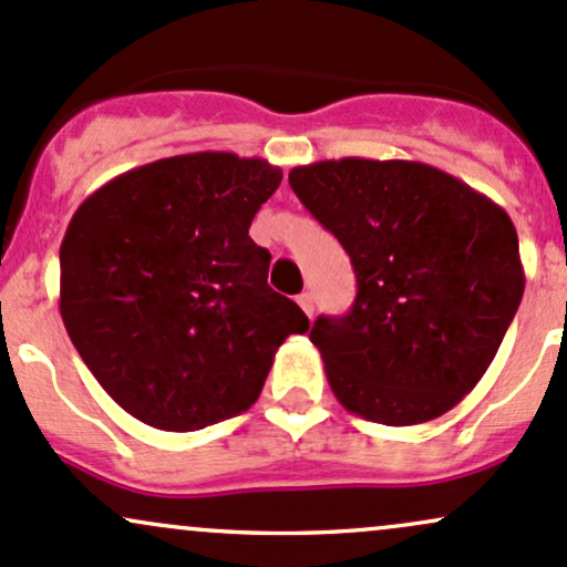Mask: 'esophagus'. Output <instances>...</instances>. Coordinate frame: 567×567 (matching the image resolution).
I'll return each instance as SVG.
<instances>
[{"label":"esophagus","mask_w":567,"mask_h":567,"mask_svg":"<svg viewBox=\"0 0 567 567\" xmlns=\"http://www.w3.org/2000/svg\"><path fill=\"white\" fill-rule=\"evenodd\" d=\"M297 305H300V308L305 310V313H308L310 318H313V308H316V300H313V295H310V291H302L300 297H297Z\"/></svg>","instance_id":"34e87169"}]
</instances>
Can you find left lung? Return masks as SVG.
Instances as JSON below:
<instances>
[{
  "label": "left lung",
  "instance_id": "left-lung-1",
  "mask_svg": "<svg viewBox=\"0 0 567 567\" xmlns=\"http://www.w3.org/2000/svg\"><path fill=\"white\" fill-rule=\"evenodd\" d=\"M302 206L351 257L353 308L318 316L337 402L383 425L434 421L487 372L525 291L498 203L415 161L342 157L289 174Z\"/></svg>",
  "mask_w": 567,
  "mask_h": 567
}]
</instances>
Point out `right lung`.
<instances>
[{"mask_svg": "<svg viewBox=\"0 0 567 567\" xmlns=\"http://www.w3.org/2000/svg\"><path fill=\"white\" fill-rule=\"evenodd\" d=\"M281 168L233 152L138 165L82 200L61 244V318L101 388L136 421L198 431L257 402L308 316L267 286L251 240Z\"/></svg>", "mask_w": 567, "mask_h": 567, "instance_id": "1", "label": "right lung"}]
</instances>
